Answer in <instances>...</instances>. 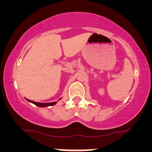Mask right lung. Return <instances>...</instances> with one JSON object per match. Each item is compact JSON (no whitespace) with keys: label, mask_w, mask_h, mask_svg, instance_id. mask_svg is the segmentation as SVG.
<instances>
[{"label":"right lung","mask_w":152,"mask_h":152,"mask_svg":"<svg viewBox=\"0 0 152 152\" xmlns=\"http://www.w3.org/2000/svg\"><path fill=\"white\" fill-rule=\"evenodd\" d=\"M61 99H62V98H61ZM61 99H59V100H60ZM27 101H28V102H31V103L34 104H35L36 106H37V107H50V106H53V105H55L56 104V102H51V103H39V102H33V101L28 100V99H27Z\"/></svg>","instance_id":"obj_1"}]
</instances>
